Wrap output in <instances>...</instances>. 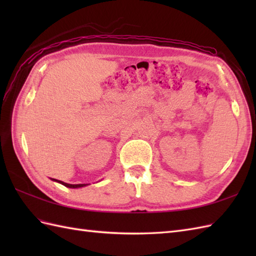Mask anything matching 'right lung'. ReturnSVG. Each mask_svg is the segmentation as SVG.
<instances>
[{
  "mask_svg": "<svg viewBox=\"0 0 256 256\" xmlns=\"http://www.w3.org/2000/svg\"><path fill=\"white\" fill-rule=\"evenodd\" d=\"M52 180H55V182H60L62 184H64V186H66V187H68V188H80V187H84V186H86V184H66V182H60V180H56V179H52Z\"/></svg>",
  "mask_w": 256,
  "mask_h": 256,
  "instance_id": "obj_1",
  "label": "right lung"
}]
</instances>
